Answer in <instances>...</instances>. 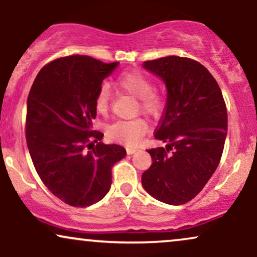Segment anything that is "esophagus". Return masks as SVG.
Returning a JSON list of instances; mask_svg holds the SVG:
<instances>
[{"mask_svg": "<svg viewBox=\"0 0 257 257\" xmlns=\"http://www.w3.org/2000/svg\"><path fill=\"white\" fill-rule=\"evenodd\" d=\"M137 151H138L137 149H131V147H129V149H126V153H128V155H133V153H135Z\"/></svg>", "mask_w": 257, "mask_h": 257, "instance_id": "obj_1", "label": "esophagus"}]
</instances>
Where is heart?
I'll list each match as a JSON object with an SVG mask.
<instances>
[{
  "label": "heart",
  "mask_w": 257,
  "mask_h": 257,
  "mask_svg": "<svg viewBox=\"0 0 257 257\" xmlns=\"http://www.w3.org/2000/svg\"><path fill=\"white\" fill-rule=\"evenodd\" d=\"M116 87L120 91L138 99L139 107L144 113L157 117L163 108V100L157 91L153 90L151 79L140 71L122 73L116 81ZM95 108L100 114H105L110 104V88L102 84L95 96ZM147 124L144 119L118 120L107 128V135L124 145H137L141 137L146 133Z\"/></svg>",
  "instance_id": "heart-1"
}]
</instances>
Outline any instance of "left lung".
Wrapping results in <instances>:
<instances>
[{
    "instance_id": "obj_1",
    "label": "left lung",
    "mask_w": 257,
    "mask_h": 257,
    "mask_svg": "<svg viewBox=\"0 0 257 257\" xmlns=\"http://www.w3.org/2000/svg\"><path fill=\"white\" fill-rule=\"evenodd\" d=\"M164 82L167 105L155 138L166 147L149 150L152 164L141 184L153 198L181 205L215 173L227 135V110L211 73L192 59L164 57L143 64Z\"/></svg>"
}]
</instances>
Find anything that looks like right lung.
Returning <instances> with one entry per match:
<instances>
[{
  "instance_id": "add662e5",
  "label": "right lung",
  "mask_w": 257,
  "mask_h": 257,
  "mask_svg": "<svg viewBox=\"0 0 257 257\" xmlns=\"http://www.w3.org/2000/svg\"><path fill=\"white\" fill-rule=\"evenodd\" d=\"M118 64L59 58L41 69L29 93L25 134L32 163L46 187L69 205L84 208L104 198L112 167L126 155L91 131L96 93Z\"/></svg>"
}]
</instances>
